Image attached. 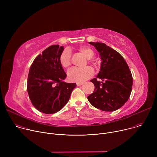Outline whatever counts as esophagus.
I'll list each match as a JSON object with an SVG mask.
<instances>
[{
    "label": "esophagus",
    "instance_id": "esophagus-1",
    "mask_svg": "<svg viewBox=\"0 0 157 157\" xmlns=\"http://www.w3.org/2000/svg\"><path fill=\"white\" fill-rule=\"evenodd\" d=\"M82 84H83L82 82H77V83H76V85H77V86H79L82 85Z\"/></svg>",
    "mask_w": 157,
    "mask_h": 157
}]
</instances>
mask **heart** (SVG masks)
<instances>
[{
  "instance_id": "obj_1",
  "label": "heart",
  "mask_w": 157,
  "mask_h": 157,
  "mask_svg": "<svg viewBox=\"0 0 157 157\" xmlns=\"http://www.w3.org/2000/svg\"><path fill=\"white\" fill-rule=\"evenodd\" d=\"M78 51L84 55L88 61L94 65L96 64L92 58L94 55V52L93 49L87 47H81L78 48ZM60 65L64 68H68L71 64V55L69 50H65L60 55L59 58ZM94 75V70L90 66L85 67L84 68H73L68 72V78L71 82H82L85 80L90 78Z\"/></svg>"
}]
</instances>
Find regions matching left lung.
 <instances>
[{
	"instance_id": "8db88e82",
	"label": "left lung",
	"mask_w": 157,
	"mask_h": 157,
	"mask_svg": "<svg viewBox=\"0 0 157 157\" xmlns=\"http://www.w3.org/2000/svg\"><path fill=\"white\" fill-rule=\"evenodd\" d=\"M89 44L99 53L102 62L98 76L91 80L95 88L87 99L101 110H116L125 104L130 96L132 73L126 61L117 51L103 43L89 42ZM98 78L103 81L99 82Z\"/></svg>"
}]
</instances>
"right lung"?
Returning a JSON list of instances; mask_svg holds the SVG:
<instances>
[{
	"label": "right lung",
	"mask_w": 157,
	"mask_h": 157,
	"mask_svg": "<svg viewBox=\"0 0 157 157\" xmlns=\"http://www.w3.org/2000/svg\"><path fill=\"white\" fill-rule=\"evenodd\" d=\"M63 47L55 44L34 59L29 73L27 91L33 105L40 112L57 113L68 102L76 83L63 81L66 77L59 58Z\"/></svg>",
	"instance_id": "right-lung-1"
}]
</instances>
